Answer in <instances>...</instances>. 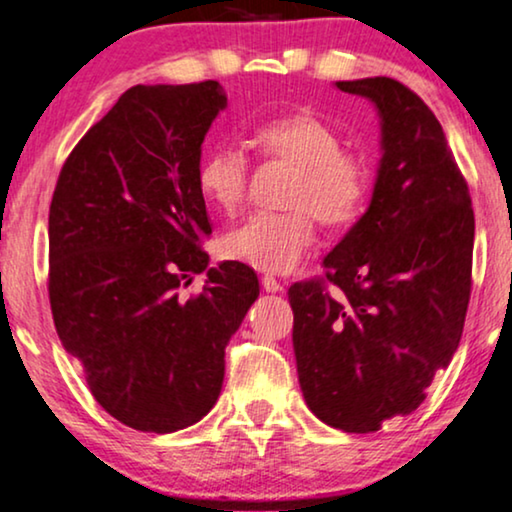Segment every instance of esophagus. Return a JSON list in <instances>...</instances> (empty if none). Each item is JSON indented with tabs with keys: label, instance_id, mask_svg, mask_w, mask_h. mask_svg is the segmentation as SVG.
Masks as SVG:
<instances>
[{
	"label": "esophagus",
	"instance_id": "esophagus-1",
	"mask_svg": "<svg viewBox=\"0 0 512 512\" xmlns=\"http://www.w3.org/2000/svg\"><path fill=\"white\" fill-rule=\"evenodd\" d=\"M262 288L267 292H281L283 290V283L276 281L274 276H262Z\"/></svg>",
	"mask_w": 512,
	"mask_h": 512
}]
</instances>
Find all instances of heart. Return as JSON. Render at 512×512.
Here are the masks:
<instances>
[{"instance_id": "1", "label": "heart", "mask_w": 512, "mask_h": 512, "mask_svg": "<svg viewBox=\"0 0 512 512\" xmlns=\"http://www.w3.org/2000/svg\"><path fill=\"white\" fill-rule=\"evenodd\" d=\"M250 145L262 159L295 168L283 213H255L222 238L224 255L267 274H288L316 238V220L339 229L363 213L370 168L346 152L330 124L311 112H295L257 126ZM248 159L234 147H215L196 168V187L208 206L224 215L241 210L248 192Z\"/></svg>"}]
</instances>
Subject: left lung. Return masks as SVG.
Returning <instances> with one entry per match:
<instances>
[{"mask_svg": "<svg viewBox=\"0 0 512 512\" xmlns=\"http://www.w3.org/2000/svg\"><path fill=\"white\" fill-rule=\"evenodd\" d=\"M372 100L381 154L370 208L290 285L299 386L309 410L346 433H374L426 400L461 342L475 215L440 121L400 81H337Z\"/></svg>", "mask_w": 512, "mask_h": 512, "instance_id": "obj_1", "label": "left lung"}]
</instances>
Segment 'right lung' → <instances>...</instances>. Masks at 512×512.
Returning a JSON list of instances; mask_svg holds the SVG:
<instances>
[{
	"instance_id": "1",
	"label": "right lung",
	"mask_w": 512,
	"mask_h": 512,
	"mask_svg": "<svg viewBox=\"0 0 512 512\" xmlns=\"http://www.w3.org/2000/svg\"><path fill=\"white\" fill-rule=\"evenodd\" d=\"M227 107L217 81L133 86L77 142L49 210V299L65 351L102 410L145 433L206 417L224 349L260 295L241 262L208 269L196 187L201 145ZM207 271L199 296L182 298Z\"/></svg>"
}]
</instances>
